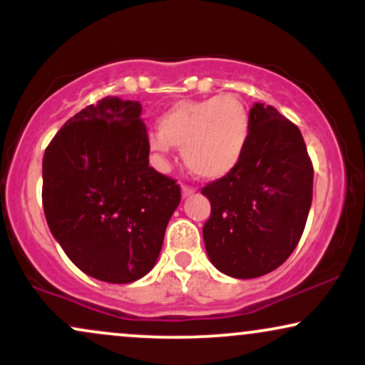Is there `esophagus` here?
Listing matches in <instances>:
<instances>
[{"label": "esophagus", "mask_w": 365, "mask_h": 365, "mask_svg": "<svg viewBox=\"0 0 365 365\" xmlns=\"http://www.w3.org/2000/svg\"><path fill=\"white\" fill-rule=\"evenodd\" d=\"M195 192L194 187H188V185H182V195L187 197V195H192Z\"/></svg>", "instance_id": "obj_1"}]
</instances>
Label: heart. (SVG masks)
<instances>
[{
	"mask_svg": "<svg viewBox=\"0 0 365 365\" xmlns=\"http://www.w3.org/2000/svg\"><path fill=\"white\" fill-rule=\"evenodd\" d=\"M158 133H149L153 153L165 156L171 145L182 148L183 163L200 178L228 175L244 156L250 116L237 96H212L178 101L159 115Z\"/></svg>",
	"mask_w": 365,
	"mask_h": 365,
	"instance_id": "b5f03b06",
	"label": "heart"
}]
</instances>
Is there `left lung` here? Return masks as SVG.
<instances>
[{
	"label": "left lung",
	"mask_w": 365,
	"mask_h": 365,
	"mask_svg": "<svg viewBox=\"0 0 365 365\" xmlns=\"http://www.w3.org/2000/svg\"><path fill=\"white\" fill-rule=\"evenodd\" d=\"M244 156L228 175L209 182L204 245L221 273L249 279L290 257L312 202L314 168L299 127L273 106L255 103Z\"/></svg>",
	"instance_id": "obj_1"
}]
</instances>
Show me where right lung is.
Returning a JSON list of instances; mask_svg holds the SVG:
<instances>
[{
    "mask_svg": "<svg viewBox=\"0 0 365 365\" xmlns=\"http://www.w3.org/2000/svg\"><path fill=\"white\" fill-rule=\"evenodd\" d=\"M137 101L103 98L72 116L43 158V207L53 237L78 269L132 283L158 261L180 204L177 180L149 166Z\"/></svg>",
    "mask_w": 365,
    "mask_h": 365,
    "instance_id": "add662e5",
    "label": "right lung"
}]
</instances>
